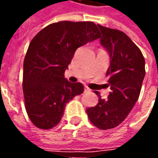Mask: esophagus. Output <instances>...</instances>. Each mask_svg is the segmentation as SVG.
Wrapping results in <instances>:
<instances>
[{
  "mask_svg": "<svg viewBox=\"0 0 158 158\" xmlns=\"http://www.w3.org/2000/svg\"><path fill=\"white\" fill-rule=\"evenodd\" d=\"M89 91H90V89H89L87 86H85V92H89Z\"/></svg>",
  "mask_w": 158,
  "mask_h": 158,
  "instance_id": "esophagus-1",
  "label": "esophagus"
}]
</instances>
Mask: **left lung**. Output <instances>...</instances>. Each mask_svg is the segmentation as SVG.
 <instances>
[{
  "mask_svg": "<svg viewBox=\"0 0 158 158\" xmlns=\"http://www.w3.org/2000/svg\"><path fill=\"white\" fill-rule=\"evenodd\" d=\"M102 34L101 45L110 56L106 76L111 92L106 99L86 109L90 122L101 129L118 126L129 115L139 98L145 78V59L138 46L122 31L97 24Z\"/></svg>",
  "mask_w": 158,
  "mask_h": 158,
  "instance_id": "left-lung-1",
  "label": "left lung"
}]
</instances>
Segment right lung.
<instances>
[{"instance_id":"add662e5","label":"right lung","mask_w":158,"mask_h":158,"mask_svg":"<svg viewBox=\"0 0 158 158\" xmlns=\"http://www.w3.org/2000/svg\"><path fill=\"white\" fill-rule=\"evenodd\" d=\"M100 38L93 22L52 23L30 42L23 62V90L26 112L35 125L52 129L62 119L66 104L84 92L81 83H71L64 73L77 49Z\"/></svg>"}]
</instances>
